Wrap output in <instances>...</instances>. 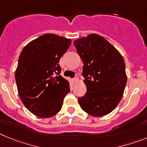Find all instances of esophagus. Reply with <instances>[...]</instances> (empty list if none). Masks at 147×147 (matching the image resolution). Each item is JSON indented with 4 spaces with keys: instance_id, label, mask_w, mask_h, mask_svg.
<instances>
[{
    "instance_id": "obj_1",
    "label": "esophagus",
    "mask_w": 147,
    "mask_h": 147,
    "mask_svg": "<svg viewBox=\"0 0 147 147\" xmlns=\"http://www.w3.org/2000/svg\"><path fill=\"white\" fill-rule=\"evenodd\" d=\"M77 80H78V77H76H76L74 78V79H73V81L74 82H75L77 81Z\"/></svg>"
}]
</instances>
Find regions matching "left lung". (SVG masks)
Segmentation results:
<instances>
[{"label":"left lung","instance_id":"obj_1","mask_svg":"<svg viewBox=\"0 0 147 147\" xmlns=\"http://www.w3.org/2000/svg\"><path fill=\"white\" fill-rule=\"evenodd\" d=\"M74 44L83 62L87 87L78 102L90 115H107L119 105L127 84L124 59L106 39L96 34L78 39Z\"/></svg>","mask_w":147,"mask_h":147}]
</instances>
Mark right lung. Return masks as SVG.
<instances>
[{"mask_svg":"<svg viewBox=\"0 0 147 147\" xmlns=\"http://www.w3.org/2000/svg\"><path fill=\"white\" fill-rule=\"evenodd\" d=\"M71 43V39L45 34L20 53L15 71L18 93L26 107L38 117L57 113L70 92L69 82L60 76L59 62Z\"/></svg>","mask_w":147,"mask_h":147,"instance_id":"add662e5","label":"right lung"}]
</instances>
